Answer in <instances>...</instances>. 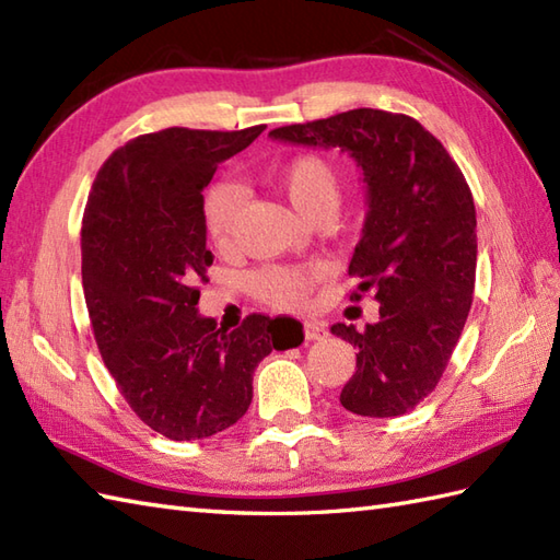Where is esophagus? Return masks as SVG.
<instances>
[{
	"label": "esophagus",
	"mask_w": 560,
	"mask_h": 560,
	"mask_svg": "<svg viewBox=\"0 0 560 560\" xmlns=\"http://www.w3.org/2000/svg\"><path fill=\"white\" fill-rule=\"evenodd\" d=\"M303 331H305V339H307V341L325 339V337L329 335L325 323H305V325H303Z\"/></svg>",
	"instance_id": "obj_1"
}]
</instances>
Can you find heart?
<instances>
[{"label":"heart","mask_w":560,"mask_h":560,"mask_svg":"<svg viewBox=\"0 0 560 560\" xmlns=\"http://www.w3.org/2000/svg\"><path fill=\"white\" fill-rule=\"evenodd\" d=\"M271 177L293 209L307 221L331 217L339 207L341 187L337 171L317 153H299L283 161L273 168ZM243 189L237 185L217 183L209 187L205 197V223L213 245L225 247L233 241L243 217ZM319 273L323 271L317 267H265L253 273V291L273 307L299 311L307 303Z\"/></svg>","instance_id":"b5f03b06"}]
</instances>
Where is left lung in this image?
Returning a JSON list of instances; mask_svg holds the SVG:
<instances>
[{
	"mask_svg": "<svg viewBox=\"0 0 560 560\" xmlns=\"http://www.w3.org/2000/svg\"><path fill=\"white\" fill-rule=\"evenodd\" d=\"M289 144L341 149L368 189L363 235L349 273L351 301L375 293L380 319L337 323L353 343L355 373L341 407L371 419L411 411L443 377L467 323L477 277V211L445 147L409 115L359 108L269 132Z\"/></svg>",
	"mask_w": 560,
	"mask_h": 560,
	"instance_id": "left-lung-1",
	"label": "left lung"
}]
</instances>
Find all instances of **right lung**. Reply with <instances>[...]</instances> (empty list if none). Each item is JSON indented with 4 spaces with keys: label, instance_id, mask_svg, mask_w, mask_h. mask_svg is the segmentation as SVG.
I'll list each match as a JSON object with an SVG mask.
<instances>
[{
    "label": "right lung",
    "instance_id": "1",
    "mask_svg": "<svg viewBox=\"0 0 560 560\" xmlns=\"http://www.w3.org/2000/svg\"><path fill=\"white\" fill-rule=\"evenodd\" d=\"M265 127H168L127 141L83 211L81 279L103 363L139 419L171 440L243 419L257 363L303 341L295 319L253 313L229 331L197 311V281L213 261L201 192Z\"/></svg>",
    "mask_w": 560,
    "mask_h": 560
}]
</instances>
